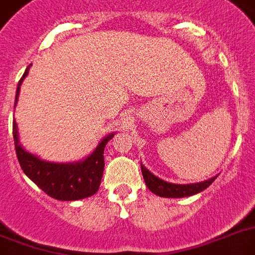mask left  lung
Here are the masks:
<instances>
[{
    "label": "left lung",
    "instance_id": "left-lung-1",
    "mask_svg": "<svg viewBox=\"0 0 255 255\" xmlns=\"http://www.w3.org/2000/svg\"><path fill=\"white\" fill-rule=\"evenodd\" d=\"M141 167V173H143L144 181L145 185L148 186V189L151 190L152 193H155L159 197L165 198H180V197H188V196H193L196 193H200L204 189H206L212 182L216 180L217 176L205 180L202 182H196V184H172V182H167L161 180V178L156 177L155 174L151 173L147 168L144 167L143 164Z\"/></svg>",
    "mask_w": 255,
    "mask_h": 255
}]
</instances>
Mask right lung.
<instances>
[{"instance_id":"obj_1","label":"right lung","mask_w":255,"mask_h":255,"mask_svg":"<svg viewBox=\"0 0 255 255\" xmlns=\"http://www.w3.org/2000/svg\"><path fill=\"white\" fill-rule=\"evenodd\" d=\"M27 73L29 67L18 82L14 104H17L21 85ZM114 135L115 133H111L102 139L95 151L82 161L69 164L50 163L23 149L18 139L17 123L13 120L14 147L22 170L46 194L61 201L82 200L98 192L104 170V148Z\"/></svg>"}]
</instances>
